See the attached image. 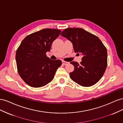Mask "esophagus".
Wrapping results in <instances>:
<instances>
[{"label": "esophagus", "mask_w": 123, "mask_h": 123, "mask_svg": "<svg viewBox=\"0 0 123 123\" xmlns=\"http://www.w3.org/2000/svg\"><path fill=\"white\" fill-rule=\"evenodd\" d=\"M62 63L64 65H67L69 64V62H66V61H62Z\"/></svg>", "instance_id": "1"}]
</instances>
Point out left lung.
Segmentation results:
<instances>
[{
	"label": "left lung",
	"mask_w": 123,
	"mask_h": 123,
	"mask_svg": "<svg viewBox=\"0 0 123 123\" xmlns=\"http://www.w3.org/2000/svg\"><path fill=\"white\" fill-rule=\"evenodd\" d=\"M61 35L72 42L74 51L82 55V61L71 62L74 69L71 79L83 87H90L101 79L107 66V51L102 41L82 28L65 29Z\"/></svg>",
	"instance_id": "8db88e82"
}]
</instances>
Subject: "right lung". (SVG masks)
<instances>
[{
	"instance_id": "right-lung-1",
	"label": "right lung",
	"mask_w": 123,
	"mask_h": 123,
	"mask_svg": "<svg viewBox=\"0 0 123 123\" xmlns=\"http://www.w3.org/2000/svg\"><path fill=\"white\" fill-rule=\"evenodd\" d=\"M61 32L56 29L41 30L26 36L18 48L15 57L18 72L30 86H46L53 80L62 65L61 60H52L46 55Z\"/></svg>"
}]
</instances>
